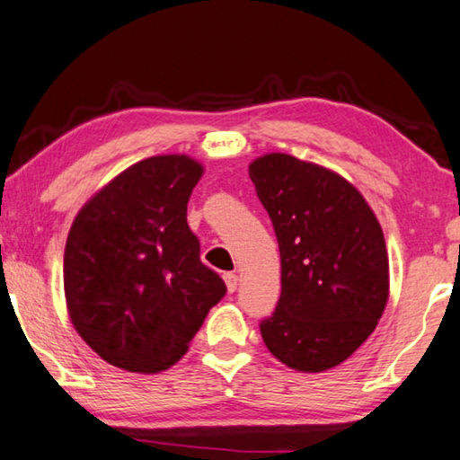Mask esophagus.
Segmentation results:
<instances>
[{
  "label": "esophagus",
  "mask_w": 460,
  "mask_h": 460,
  "mask_svg": "<svg viewBox=\"0 0 460 460\" xmlns=\"http://www.w3.org/2000/svg\"><path fill=\"white\" fill-rule=\"evenodd\" d=\"M225 285H227V291L229 293H235L237 291V285H239V277L235 273H225Z\"/></svg>",
  "instance_id": "34e87169"
}]
</instances>
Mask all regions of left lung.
<instances>
[{
	"label": "left lung",
	"instance_id": "left-lung-1",
	"mask_svg": "<svg viewBox=\"0 0 460 460\" xmlns=\"http://www.w3.org/2000/svg\"><path fill=\"white\" fill-rule=\"evenodd\" d=\"M249 177L281 253V296L261 337L295 371H327L365 343L389 299L381 225L347 179L321 165L269 153Z\"/></svg>",
	"mask_w": 460,
	"mask_h": 460
}]
</instances>
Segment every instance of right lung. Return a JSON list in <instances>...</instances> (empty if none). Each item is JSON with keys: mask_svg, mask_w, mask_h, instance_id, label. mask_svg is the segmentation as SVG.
Returning <instances> with one entry per match:
<instances>
[{"mask_svg": "<svg viewBox=\"0 0 460 460\" xmlns=\"http://www.w3.org/2000/svg\"><path fill=\"white\" fill-rule=\"evenodd\" d=\"M203 175L187 155L125 169L89 199L63 255L69 319L95 353L131 373L181 358L227 287L199 259L187 201Z\"/></svg>", "mask_w": 460, "mask_h": 460, "instance_id": "right-lung-1", "label": "right lung"}]
</instances>
